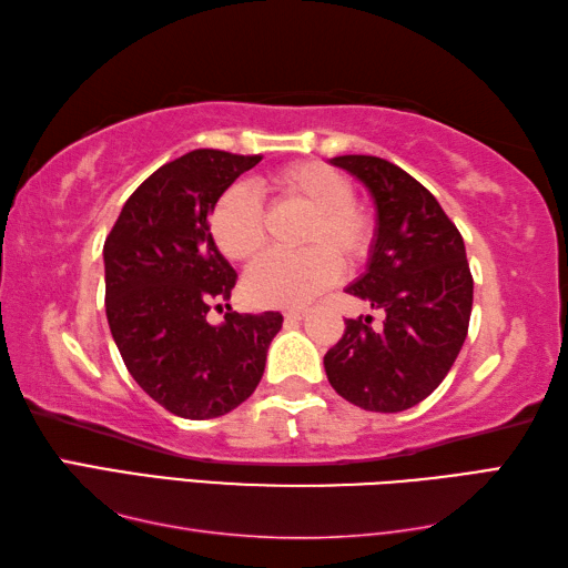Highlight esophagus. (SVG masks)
Returning <instances> with one entry per match:
<instances>
[{
  "label": "esophagus",
  "mask_w": 568,
  "mask_h": 568,
  "mask_svg": "<svg viewBox=\"0 0 568 568\" xmlns=\"http://www.w3.org/2000/svg\"><path fill=\"white\" fill-rule=\"evenodd\" d=\"M305 315H307V310H300V307L285 310V320L287 322H300V320H305Z\"/></svg>",
  "instance_id": "1"
}]
</instances>
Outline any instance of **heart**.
<instances>
[{"instance_id": "heart-1", "label": "heart", "mask_w": 568, "mask_h": 568, "mask_svg": "<svg viewBox=\"0 0 568 568\" xmlns=\"http://www.w3.org/2000/svg\"><path fill=\"white\" fill-rule=\"evenodd\" d=\"M277 197L305 204L310 220L297 253H275L253 265L244 295L258 307H300L336 281L342 265L354 268L368 256L373 222L354 202L352 180L334 168L303 161L271 178ZM210 232L226 258L248 263L265 248V212L256 192L246 185L226 187L210 212Z\"/></svg>"}]
</instances>
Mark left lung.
Returning a JSON list of instances; mask_svg holds the SVG:
<instances>
[{"label":"left lung","instance_id":"8db88e82","mask_svg":"<svg viewBox=\"0 0 568 568\" xmlns=\"http://www.w3.org/2000/svg\"><path fill=\"white\" fill-rule=\"evenodd\" d=\"M334 165L358 178L376 204L366 273L348 295L383 310L346 320L327 354L324 371L344 400L371 413H403L425 400L444 381L462 352L474 277L464 239L432 192L413 175L376 155H336Z\"/></svg>","mask_w":568,"mask_h":568}]
</instances>
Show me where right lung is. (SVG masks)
Masks as SVG:
<instances>
[{
    "instance_id": "1",
    "label": "right lung",
    "mask_w": 568,
    "mask_h": 568,
    "mask_svg": "<svg viewBox=\"0 0 568 568\" xmlns=\"http://www.w3.org/2000/svg\"><path fill=\"white\" fill-rule=\"evenodd\" d=\"M261 155L197 149L161 165L126 200L104 241L106 322L131 376L168 413L212 419L256 390L281 312L210 324L236 271L210 234L216 197Z\"/></svg>"
}]
</instances>
